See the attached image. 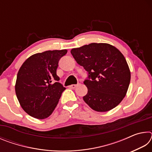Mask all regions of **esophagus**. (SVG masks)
Returning <instances> with one entry per match:
<instances>
[{"mask_svg": "<svg viewBox=\"0 0 152 152\" xmlns=\"http://www.w3.org/2000/svg\"><path fill=\"white\" fill-rule=\"evenodd\" d=\"M78 85V84H72V85L70 86V88H72V89H74Z\"/></svg>", "mask_w": 152, "mask_h": 152, "instance_id": "obj_1", "label": "esophagus"}]
</instances>
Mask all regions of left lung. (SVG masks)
I'll list each match as a JSON object with an SVG mask.
<instances>
[{
	"label": "left lung",
	"mask_w": 152,
	"mask_h": 152,
	"mask_svg": "<svg viewBox=\"0 0 152 152\" xmlns=\"http://www.w3.org/2000/svg\"><path fill=\"white\" fill-rule=\"evenodd\" d=\"M70 52L88 72L84 81L88 88L84 102L98 112L116 107L125 96L131 80L129 68L121 52L103 43L74 48Z\"/></svg>",
	"instance_id": "8db88e82"
}]
</instances>
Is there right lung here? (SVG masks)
Returning <instances> with one entry per match:
<instances>
[{
  "instance_id": "right-lung-1",
  "label": "right lung",
  "mask_w": 152,
  "mask_h": 152,
  "mask_svg": "<svg viewBox=\"0 0 152 152\" xmlns=\"http://www.w3.org/2000/svg\"><path fill=\"white\" fill-rule=\"evenodd\" d=\"M66 50L45 51L30 56L18 72L15 92L28 115L43 119L51 115L66 89L59 82L58 62Z\"/></svg>"
}]
</instances>
